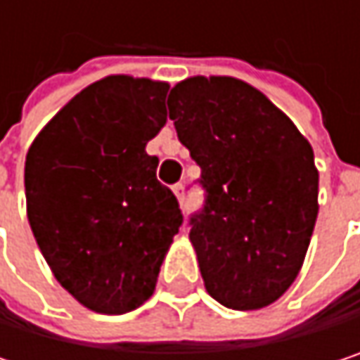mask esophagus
<instances>
[{
  "label": "esophagus",
  "mask_w": 360,
  "mask_h": 360,
  "mask_svg": "<svg viewBox=\"0 0 360 360\" xmlns=\"http://www.w3.org/2000/svg\"><path fill=\"white\" fill-rule=\"evenodd\" d=\"M185 187H183V183H177V185H173V191H175V195H177V200H179V204H183V200H185V191H183Z\"/></svg>",
  "instance_id": "34e87169"
}]
</instances>
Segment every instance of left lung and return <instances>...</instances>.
<instances>
[{
  "mask_svg": "<svg viewBox=\"0 0 360 360\" xmlns=\"http://www.w3.org/2000/svg\"><path fill=\"white\" fill-rule=\"evenodd\" d=\"M169 116L202 175L189 240L208 294L227 309L275 302L296 279L317 221L311 143L258 89L193 77L171 89Z\"/></svg>",
  "mask_w": 360,
  "mask_h": 360,
  "instance_id": "obj_1",
  "label": "left lung"
}]
</instances>
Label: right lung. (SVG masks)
<instances>
[{
	"label": "right lung",
	"instance_id": "right-lung-1",
	"mask_svg": "<svg viewBox=\"0 0 360 360\" xmlns=\"http://www.w3.org/2000/svg\"><path fill=\"white\" fill-rule=\"evenodd\" d=\"M169 85L108 77L72 98L25 162L29 223L56 279L96 313L122 315L154 288L183 214L146 143Z\"/></svg>",
	"mask_w": 360,
	"mask_h": 360
}]
</instances>
